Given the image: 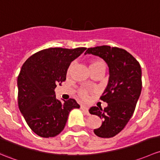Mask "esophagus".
Segmentation results:
<instances>
[{
    "label": "esophagus",
    "instance_id": "esophagus-1",
    "mask_svg": "<svg viewBox=\"0 0 160 160\" xmlns=\"http://www.w3.org/2000/svg\"><path fill=\"white\" fill-rule=\"evenodd\" d=\"M80 108H81L83 110H84L86 112V113L89 114V109H88V107H87V106L81 105V106H80Z\"/></svg>",
    "mask_w": 160,
    "mask_h": 160
}]
</instances>
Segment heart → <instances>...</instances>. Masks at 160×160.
<instances>
[{"label":"heart","mask_w":160,"mask_h":160,"mask_svg":"<svg viewBox=\"0 0 160 160\" xmlns=\"http://www.w3.org/2000/svg\"><path fill=\"white\" fill-rule=\"evenodd\" d=\"M106 67H107L106 63L103 60H101V59H92L90 61V63H89V67H90L91 71H93V70H96V69L97 68H100V67L106 69ZM73 63H71V64L69 66L68 68H67V75L70 74V72L73 70ZM77 93H78L79 97L81 99H83V100H87V99H88L89 93L87 90H85V89H80V90L77 91Z\"/></svg>","instance_id":"obj_1"}]
</instances>
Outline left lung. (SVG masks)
Wrapping results in <instances>:
<instances>
[{"instance_id":"8db88e82","label":"left lung","mask_w":160,"mask_h":160,"mask_svg":"<svg viewBox=\"0 0 160 160\" xmlns=\"http://www.w3.org/2000/svg\"><path fill=\"white\" fill-rule=\"evenodd\" d=\"M99 56L107 62L110 70L107 87L100 100L107 107H92L90 114L102 120V125L93 130L99 137L110 138L123 129L135 110L142 90V70L137 59L127 50L102 45L90 48L85 54Z\"/></svg>"}]
</instances>
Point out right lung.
<instances>
[{
	"mask_svg": "<svg viewBox=\"0 0 160 160\" xmlns=\"http://www.w3.org/2000/svg\"><path fill=\"white\" fill-rule=\"evenodd\" d=\"M86 48H50L31 55L18 77V107L37 135L56 137L64 129L70 110L80 108L74 99L60 102L54 89L66 80L67 70Z\"/></svg>",
	"mask_w": 160,
	"mask_h": 160,
	"instance_id": "1",
	"label": "right lung"
}]
</instances>
